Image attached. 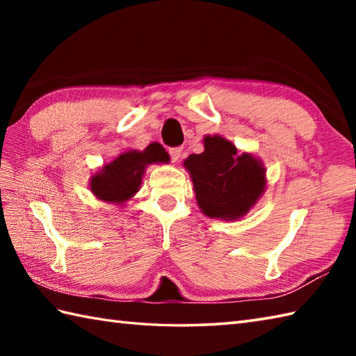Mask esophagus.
<instances>
[{
    "mask_svg": "<svg viewBox=\"0 0 356 356\" xmlns=\"http://www.w3.org/2000/svg\"><path fill=\"white\" fill-rule=\"evenodd\" d=\"M180 154H182V148L176 147V148H170V156H171V162H179Z\"/></svg>",
    "mask_w": 356,
    "mask_h": 356,
    "instance_id": "esophagus-1",
    "label": "esophagus"
}]
</instances>
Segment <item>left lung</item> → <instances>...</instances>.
I'll return each instance as SVG.
<instances>
[{
  "label": "left lung",
  "mask_w": 356,
  "mask_h": 356,
  "mask_svg": "<svg viewBox=\"0 0 356 356\" xmlns=\"http://www.w3.org/2000/svg\"><path fill=\"white\" fill-rule=\"evenodd\" d=\"M205 151L185 159L195 199L211 218L237 220L251 209L266 188V170L260 159L238 154L236 145L218 134L205 136Z\"/></svg>",
  "instance_id": "1"
}]
</instances>
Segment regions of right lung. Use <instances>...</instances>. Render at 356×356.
<instances>
[{"mask_svg":"<svg viewBox=\"0 0 356 356\" xmlns=\"http://www.w3.org/2000/svg\"><path fill=\"white\" fill-rule=\"evenodd\" d=\"M168 161V153L157 142L149 143L143 151H125L90 179V190L99 200L120 205L139 191L142 176L149 163Z\"/></svg>","mask_w":356,"mask_h":356,"instance_id":"1","label":"right lung"}]
</instances>
